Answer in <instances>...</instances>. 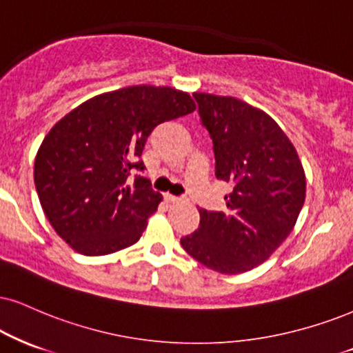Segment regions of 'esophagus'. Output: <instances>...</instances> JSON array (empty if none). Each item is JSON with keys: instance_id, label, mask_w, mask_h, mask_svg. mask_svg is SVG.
<instances>
[{"instance_id": "1", "label": "esophagus", "mask_w": 353, "mask_h": 353, "mask_svg": "<svg viewBox=\"0 0 353 353\" xmlns=\"http://www.w3.org/2000/svg\"><path fill=\"white\" fill-rule=\"evenodd\" d=\"M165 201L167 203H172V204H176V203H181L183 199L178 198V196H173V194H165Z\"/></svg>"}]
</instances>
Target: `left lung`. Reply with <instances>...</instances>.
Masks as SVG:
<instances>
[{"instance_id":"left-lung-1","label":"left lung","mask_w":353,"mask_h":353,"mask_svg":"<svg viewBox=\"0 0 353 353\" xmlns=\"http://www.w3.org/2000/svg\"><path fill=\"white\" fill-rule=\"evenodd\" d=\"M212 139L216 176L234 185L225 211L199 210V228L181 245L204 267L249 272L281 245L306 198V176L280 125L242 99L193 93Z\"/></svg>"}]
</instances>
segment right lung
<instances>
[{
	"mask_svg": "<svg viewBox=\"0 0 353 353\" xmlns=\"http://www.w3.org/2000/svg\"><path fill=\"white\" fill-rule=\"evenodd\" d=\"M196 104L185 91L137 85L81 103L49 130L34 183L55 232L73 250L108 255L134 245L162 201L141 175L143 145L157 125Z\"/></svg>",
	"mask_w": 353,
	"mask_h": 353,
	"instance_id": "1",
	"label": "right lung"
}]
</instances>
